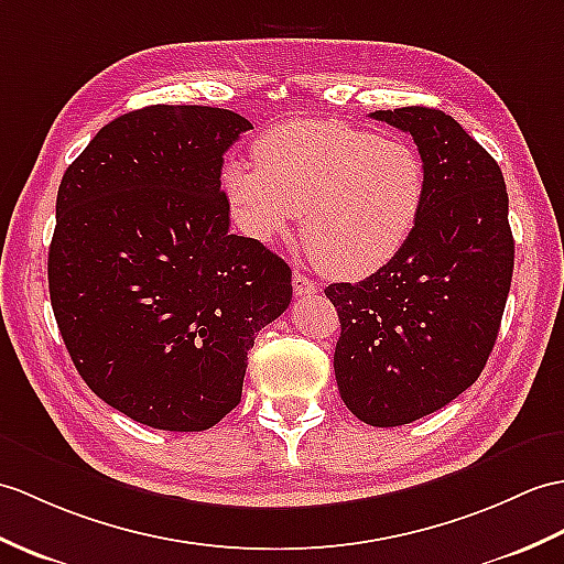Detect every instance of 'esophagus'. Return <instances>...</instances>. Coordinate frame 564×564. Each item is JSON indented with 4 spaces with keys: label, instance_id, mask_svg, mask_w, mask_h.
Wrapping results in <instances>:
<instances>
[{
    "label": "esophagus",
    "instance_id": "34e87169",
    "mask_svg": "<svg viewBox=\"0 0 564 564\" xmlns=\"http://www.w3.org/2000/svg\"><path fill=\"white\" fill-rule=\"evenodd\" d=\"M293 291H295L297 297H305V295H314V293H317L319 285H317V281H312L310 276H305V273L295 271V273H293Z\"/></svg>",
    "mask_w": 564,
    "mask_h": 564
}]
</instances>
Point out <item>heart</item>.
<instances>
[{
    "instance_id": "1",
    "label": "heart",
    "mask_w": 564,
    "mask_h": 564,
    "mask_svg": "<svg viewBox=\"0 0 564 564\" xmlns=\"http://www.w3.org/2000/svg\"><path fill=\"white\" fill-rule=\"evenodd\" d=\"M257 165L228 163L223 189L238 226L283 240L303 212V242L334 279H365L411 242L427 170L411 143L341 120H293L254 143Z\"/></svg>"
}]
</instances>
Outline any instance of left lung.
I'll use <instances>...</instances> for the list:
<instances>
[{
	"label": "left lung",
	"mask_w": 564,
	"mask_h": 564,
	"mask_svg": "<svg viewBox=\"0 0 564 564\" xmlns=\"http://www.w3.org/2000/svg\"><path fill=\"white\" fill-rule=\"evenodd\" d=\"M409 132L427 170V204L403 252L360 283H332L341 336L334 372L348 411L394 427L440 411L490 358L514 269L500 165L435 108L377 110Z\"/></svg>",
	"instance_id": "left-lung-1"
}]
</instances>
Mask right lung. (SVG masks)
<instances>
[{"label":"right lung","instance_id":"obj_1","mask_svg":"<svg viewBox=\"0 0 564 564\" xmlns=\"http://www.w3.org/2000/svg\"><path fill=\"white\" fill-rule=\"evenodd\" d=\"M247 129L232 110L151 105L105 124L62 177L52 312L90 391L141 425L226 417L257 332L291 305V267L230 235L223 153Z\"/></svg>","mask_w":564,"mask_h":564}]
</instances>
